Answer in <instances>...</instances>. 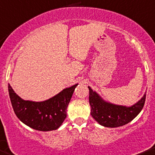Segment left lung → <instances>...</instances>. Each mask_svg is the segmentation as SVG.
<instances>
[{
	"mask_svg": "<svg viewBox=\"0 0 155 155\" xmlns=\"http://www.w3.org/2000/svg\"><path fill=\"white\" fill-rule=\"evenodd\" d=\"M89 88V102L92 117L101 125L107 128H117L132 121L143 108L146 94L133 106L127 107L104 101L95 91Z\"/></svg>",
	"mask_w": 155,
	"mask_h": 155,
	"instance_id": "obj_1",
	"label": "left lung"
}]
</instances>
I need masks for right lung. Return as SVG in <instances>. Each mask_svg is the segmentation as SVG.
<instances>
[{
	"label": "right lung",
	"mask_w": 155,
	"mask_h": 155,
	"mask_svg": "<svg viewBox=\"0 0 155 155\" xmlns=\"http://www.w3.org/2000/svg\"><path fill=\"white\" fill-rule=\"evenodd\" d=\"M77 84L64 89L43 102L22 99L8 84L9 97L15 115L23 124L38 131L48 132L61 125L67 117V108Z\"/></svg>",
	"instance_id": "add662e5"
}]
</instances>
